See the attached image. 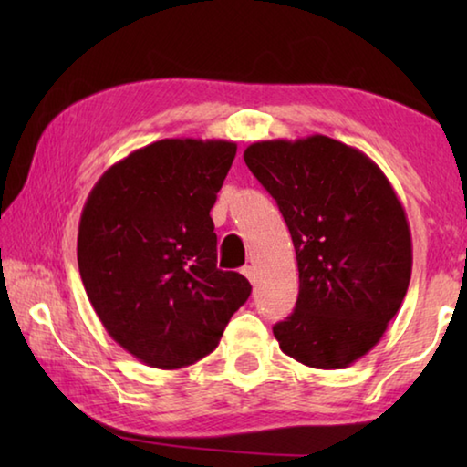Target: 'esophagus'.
<instances>
[{"label": "esophagus", "instance_id": "obj_1", "mask_svg": "<svg viewBox=\"0 0 467 467\" xmlns=\"http://www.w3.org/2000/svg\"><path fill=\"white\" fill-rule=\"evenodd\" d=\"M241 274H243L244 278H247L249 282L255 280V270H253V265H243V267H241Z\"/></svg>", "mask_w": 467, "mask_h": 467}]
</instances>
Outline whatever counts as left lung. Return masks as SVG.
I'll return each instance as SVG.
<instances>
[{"label": "left lung", "mask_w": 467, "mask_h": 467, "mask_svg": "<svg viewBox=\"0 0 467 467\" xmlns=\"http://www.w3.org/2000/svg\"><path fill=\"white\" fill-rule=\"evenodd\" d=\"M244 162L278 202L298 264L296 309L274 326L306 367L346 368L373 350L412 275V234L385 172L327 136L264 140Z\"/></svg>", "instance_id": "obj_1"}]
</instances>
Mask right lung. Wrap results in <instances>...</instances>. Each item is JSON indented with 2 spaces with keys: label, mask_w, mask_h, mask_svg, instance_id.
<instances>
[{
  "label": "right lung",
  "mask_w": 467,
  "mask_h": 467,
  "mask_svg": "<svg viewBox=\"0 0 467 467\" xmlns=\"http://www.w3.org/2000/svg\"><path fill=\"white\" fill-rule=\"evenodd\" d=\"M234 141L172 138L133 150L92 187L78 267L107 334L148 367L175 370L216 350L251 284L218 270L210 210Z\"/></svg>",
  "instance_id": "add662e5"
}]
</instances>
